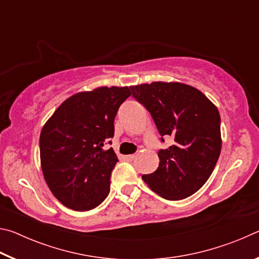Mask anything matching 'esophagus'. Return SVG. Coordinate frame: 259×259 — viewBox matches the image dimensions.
<instances>
[{
	"instance_id": "obj_1",
	"label": "esophagus",
	"mask_w": 259,
	"mask_h": 259,
	"mask_svg": "<svg viewBox=\"0 0 259 259\" xmlns=\"http://www.w3.org/2000/svg\"><path fill=\"white\" fill-rule=\"evenodd\" d=\"M136 157H137V156H136L135 154H131V155H125V160H126V161H129V162H131V161H134V160L136 159Z\"/></svg>"
}]
</instances>
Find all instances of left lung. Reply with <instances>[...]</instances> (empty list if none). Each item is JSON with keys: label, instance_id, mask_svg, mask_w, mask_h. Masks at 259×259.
I'll use <instances>...</instances> for the list:
<instances>
[{"label": "left lung", "instance_id": "1", "mask_svg": "<svg viewBox=\"0 0 259 259\" xmlns=\"http://www.w3.org/2000/svg\"><path fill=\"white\" fill-rule=\"evenodd\" d=\"M161 136L174 145L159 152V168L143 181L166 200H182L204 185L221 154V116L214 104L196 88L181 82H152L131 87ZM163 140V139H162Z\"/></svg>", "mask_w": 259, "mask_h": 259}]
</instances>
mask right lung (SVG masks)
Masks as SVG:
<instances>
[{
	"label": "right lung",
	"instance_id": "right-lung-1",
	"mask_svg": "<svg viewBox=\"0 0 259 259\" xmlns=\"http://www.w3.org/2000/svg\"><path fill=\"white\" fill-rule=\"evenodd\" d=\"M131 95L129 87H99L71 96L56 109L40 135L43 176L65 207L87 211L106 199L117 162L104 144L114 136V119Z\"/></svg>",
	"mask_w": 259,
	"mask_h": 259
}]
</instances>
